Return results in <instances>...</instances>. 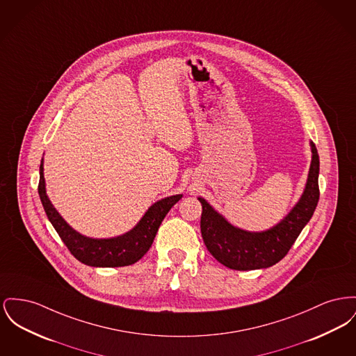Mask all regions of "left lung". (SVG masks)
Here are the masks:
<instances>
[{
  "mask_svg": "<svg viewBox=\"0 0 356 356\" xmlns=\"http://www.w3.org/2000/svg\"><path fill=\"white\" fill-rule=\"evenodd\" d=\"M312 163L304 193L296 207L277 226L262 232L241 230L199 197L203 212L200 230L206 248L216 261L234 270H254L270 268L291 250L300 232L311 220L317 206L320 161L314 143Z\"/></svg>",
  "mask_w": 356,
  "mask_h": 356,
  "instance_id": "left-lung-1",
  "label": "left lung"
}]
</instances>
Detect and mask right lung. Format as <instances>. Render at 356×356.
Masks as SVG:
<instances>
[{"label": "right lung", "mask_w": 356, "mask_h": 356, "mask_svg": "<svg viewBox=\"0 0 356 356\" xmlns=\"http://www.w3.org/2000/svg\"><path fill=\"white\" fill-rule=\"evenodd\" d=\"M38 189L44 211L67 249L78 261L94 268L129 266L140 261L150 249L168 211L181 199V195H175L159 200L147 209L143 219L133 230L121 236L110 239H92L71 229L51 204L45 193L42 161L40 164V180Z\"/></svg>", "instance_id": "add662e5"}]
</instances>
